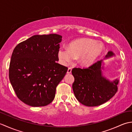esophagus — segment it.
<instances>
[{"mask_svg":"<svg viewBox=\"0 0 132 132\" xmlns=\"http://www.w3.org/2000/svg\"><path fill=\"white\" fill-rule=\"evenodd\" d=\"M71 70H72V68H69L68 71H67V73L68 74H70L71 72Z\"/></svg>","mask_w":132,"mask_h":132,"instance_id":"obj_1","label":"esophagus"}]
</instances>
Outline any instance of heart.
I'll return each instance as SVG.
<instances>
[{
  "instance_id": "1",
  "label": "heart",
  "mask_w": 132,
  "mask_h": 132,
  "mask_svg": "<svg viewBox=\"0 0 132 132\" xmlns=\"http://www.w3.org/2000/svg\"><path fill=\"white\" fill-rule=\"evenodd\" d=\"M103 46L96 41L88 38H80L70 43L69 47H61L58 52L60 63L66 66L75 58L81 65L88 66L94 62L101 53Z\"/></svg>"
}]
</instances>
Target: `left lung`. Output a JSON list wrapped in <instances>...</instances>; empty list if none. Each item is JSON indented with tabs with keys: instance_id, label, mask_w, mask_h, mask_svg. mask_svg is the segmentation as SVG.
I'll return each mask as SVG.
<instances>
[{
	"instance_id": "left-lung-1",
	"label": "left lung",
	"mask_w": 132,
	"mask_h": 132,
	"mask_svg": "<svg viewBox=\"0 0 132 132\" xmlns=\"http://www.w3.org/2000/svg\"><path fill=\"white\" fill-rule=\"evenodd\" d=\"M113 55L109 52L106 57ZM102 61L88 68H74L72 74L74 77L72 89L77 99L82 104L96 106L105 103L112 97L117 91L119 80L109 82L102 75Z\"/></svg>"
}]
</instances>
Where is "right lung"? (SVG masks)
<instances>
[{
	"instance_id": "1",
	"label": "right lung",
	"mask_w": 132,
	"mask_h": 132,
	"mask_svg": "<svg viewBox=\"0 0 132 132\" xmlns=\"http://www.w3.org/2000/svg\"><path fill=\"white\" fill-rule=\"evenodd\" d=\"M61 38L57 34L35 35L14 49L9 78L17 97L26 104L43 106L54 100L68 69L57 63Z\"/></svg>"
}]
</instances>
